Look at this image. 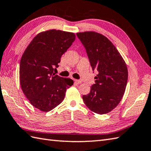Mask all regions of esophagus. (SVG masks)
Listing matches in <instances>:
<instances>
[{
  "mask_svg": "<svg viewBox=\"0 0 151 151\" xmlns=\"http://www.w3.org/2000/svg\"><path fill=\"white\" fill-rule=\"evenodd\" d=\"M75 82L77 84H80V83H82V81L81 80H76V79H75Z\"/></svg>",
  "mask_w": 151,
  "mask_h": 151,
  "instance_id": "obj_1",
  "label": "esophagus"
}]
</instances>
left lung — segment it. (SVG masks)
Wrapping results in <instances>:
<instances>
[{"instance_id": "1", "label": "left lung", "mask_w": 151, "mask_h": 151, "mask_svg": "<svg viewBox=\"0 0 151 151\" xmlns=\"http://www.w3.org/2000/svg\"><path fill=\"white\" fill-rule=\"evenodd\" d=\"M85 47L93 71L99 74L90 93L83 95L84 104L99 114L109 113L123 98L128 79V70L124 58L114 44L94 31L77 33Z\"/></svg>"}]
</instances>
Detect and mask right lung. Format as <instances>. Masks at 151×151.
Wrapping results in <instances>:
<instances>
[{
    "mask_svg": "<svg viewBox=\"0 0 151 151\" xmlns=\"http://www.w3.org/2000/svg\"><path fill=\"white\" fill-rule=\"evenodd\" d=\"M75 33L61 30L42 31L24 51L20 63V83L33 106L41 111L53 109L64 100L73 80L55 75L62 55L75 41Z\"/></svg>",
    "mask_w": 151,
    "mask_h": 151,
    "instance_id": "obj_1",
    "label": "right lung"
}]
</instances>
